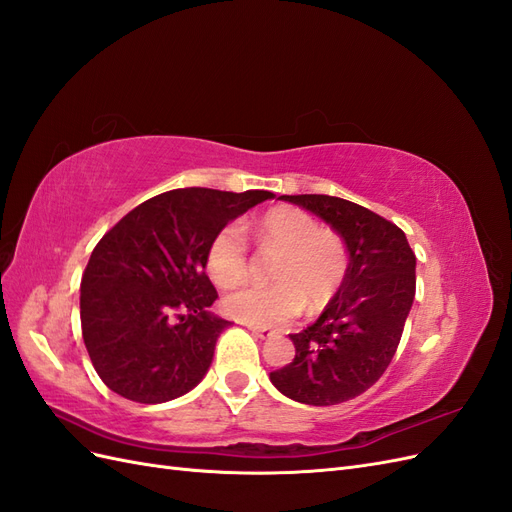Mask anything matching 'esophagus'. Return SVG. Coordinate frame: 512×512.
Here are the masks:
<instances>
[{
    "label": "esophagus",
    "instance_id": "esophagus-1",
    "mask_svg": "<svg viewBox=\"0 0 512 512\" xmlns=\"http://www.w3.org/2000/svg\"><path fill=\"white\" fill-rule=\"evenodd\" d=\"M247 329H250L256 337L260 339H271L273 337V331L271 329H265V327H252V324H247Z\"/></svg>",
    "mask_w": 512,
    "mask_h": 512
}]
</instances>
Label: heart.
<instances>
[{"mask_svg": "<svg viewBox=\"0 0 512 512\" xmlns=\"http://www.w3.org/2000/svg\"><path fill=\"white\" fill-rule=\"evenodd\" d=\"M258 245L280 254L271 280L228 294L224 312L252 327H280L301 314L320 312L342 290L348 269L346 245L322 230L312 215L294 207H275L258 222ZM207 271L220 288H235L247 277V243L239 224L224 226L207 247Z\"/></svg>", "mask_w": 512, "mask_h": 512, "instance_id": "heart-1", "label": "heart"}]
</instances>
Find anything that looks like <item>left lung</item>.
I'll return each instance as SVG.
<instances>
[{"label":"left lung","mask_w":512,"mask_h":512,"mask_svg":"<svg viewBox=\"0 0 512 512\" xmlns=\"http://www.w3.org/2000/svg\"><path fill=\"white\" fill-rule=\"evenodd\" d=\"M327 222L348 250L342 290L314 324L290 335L294 359L271 371L282 395L307 406H335L374 386L399 346L416 290V256L404 230L350 200L282 196Z\"/></svg>","instance_id":"obj_1"}]
</instances>
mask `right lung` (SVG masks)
Listing matches in <instances>:
<instances>
[{
	"instance_id": "obj_1",
	"label": "right lung",
	"mask_w": 512,
	"mask_h": 512,
	"mask_svg": "<svg viewBox=\"0 0 512 512\" xmlns=\"http://www.w3.org/2000/svg\"><path fill=\"white\" fill-rule=\"evenodd\" d=\"M275 194L183 188L153 196L106 232L81 282L85 348L108 389L138 404L190 393L228 320L205 273L207 247Z\"/></svg>"
}]
</instances>
